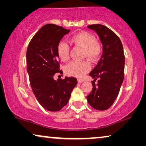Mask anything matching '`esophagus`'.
I'll use <instances>...</instances> for the list:
<instances>
[{
	"instance_id": "esophagus-1",
	"label": "esophagus",
	"mask_w": 146,
	"mask_h": 146,
	"mask_svg": "<svg viewBox=\"0 0 146 146\" xmlns=\"http://www.w3.org/2000/svg\"><path fill=\"white\" fill-rule=\"evenodd\" d=\"M78 82L79 83H82V82H84V80H82V79L78 78Z\"/></svg>"
}]
</instances>
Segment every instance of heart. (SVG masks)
I'll list each match as a JSON object with an SVG mask.
<instances>
[{
	"label": "heart",
	"instance_id": "heart-1",
	"mask_svg": "<svg viewBox=\"0 0 146 146\" xmlns=\"http://www.w3.org/2000/svg\"><path fill=\"white\" fill-rule=\"evenodd\" d=\"M70 42L84 48V57L94 62L100 54V48L96 43V38L88 32L82 31L76 34L70 38ZM56 52L59 59L67 62L70 58V46L65 41L58 44ZM91 65L88 61H73L65 67L66 74L68 76L82 78L90 70Z\"/></svg>",
	"mask_w": 146,
	"mask_h": 146
}]
</instances>
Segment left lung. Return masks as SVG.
<instances>
[{"label": "left lung", "instance_id": "1", "mask_svg": "<svg viewBox=\"0 0 146 146\" xmlns=\"http://www.w3.org/2000/svg\"><path fill=\"white\" fill-rule=\"evenodd\" d=\"M88 28L94 31L103 46V54L98 64L90 73L94 80L92 90L87 100L98 110H106L113 104L118 95L124 78L125 56L119 38L108 28L92 25ZM99 79L98 84L95 82Z\"/></svg>", "mask_w": 146, "mask_h": 146}]
</instances>
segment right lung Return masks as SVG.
Returning <instances> with one entry per match:
<instances>
[{
  "instance_id": "1",
  "label": "right lung",
  "mask_w": 146,
  "mask_h": 146,
  "mask_svg": "<svg viewBox=\"0 0 146 146\" xmlns=\"http://www.w3.org/2000/svg\"><path fill=\"white\" fill-rule=\"evenodd\" d=\"M70 32L53 24L43 26L33 37L27 51V72L36 98L45 110L59 111L68 102L77 79L66 77L55 80L60 70L56 47L64 36Z\"/></svg>"
}]
</instances>
